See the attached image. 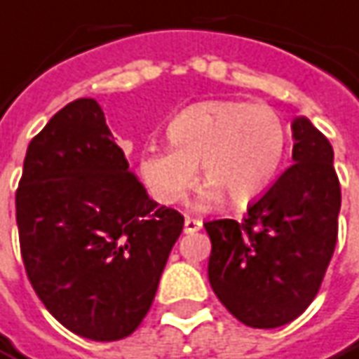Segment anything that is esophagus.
I'll use <instances>...</instances> for the list:
<instances>
[{"label":"esophagus","instance_id":"1","mask_svg":"<svg viewBox=\"0 0 359 359\" xmlns=\"http://www.w3.org/2000/svg\"><path fill=\"white\" fill-rule=\"evenodd\" d=\"M200 228H202V220H198V218H190V216L184 218V233H194V231H198Z\"/></svg>","mask_w":359,"mask_h":359}]
</instances>
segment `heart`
Masks as SVG:
<instances>
[{
	"instance_id": "1",
	"label": "heart",
	"mask_w": 359,
	"mask_h": 359,
	"mask_svg": "<svg viewBox=\"0 0 359 359\" xmlns=\"http://www.w3.org/2000/svg\"><path fill=\"white\" fill-rule=\"evenodd\" d=\"M170 149H149L139 177L161 204H179L196 182H206L200 204L224 196L231 206L262 198L281 169L287 131L267 104L206 100L182 109L167 128Z\"/></svg>"
}]
</instances>
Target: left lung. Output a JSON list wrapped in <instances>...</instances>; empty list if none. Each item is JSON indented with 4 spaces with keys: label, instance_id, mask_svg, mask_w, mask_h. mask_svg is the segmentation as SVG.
<instances>
[{
    "label": "left lung",
    "instance_id": "8db88e82",
    "mask_svg": "<svg viewBox=\"0 0 359 359\" xmlns=\"http://www.w3.org/2000/svg\"><path fill=\"white\" fill-rule=\"evenodd\" d=\"M291 128L292 165L248 216L204 224L212 241V289L251 328H277L306 311L338 240L342 194L332 145L306 118Z\"/></svg>",
    "mask_w": 359,
    "mask_h": 359
}]
</instances>
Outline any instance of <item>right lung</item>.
<instances>
[{
    "label": "right lung",
    "mask_w": 359,
    "mask_h": 359,
    "mask_svg": "<svg viewBox=\"0 0 359 359\" xmlns=\"http://www.w3.org/2000/svg\"><path fill=\"white\" fill-rule=\"evenodd\" d=\"M15 210L39 299L65 328L96 342L141 324L184 226L149 198L92 97L70 102L31 139Z\"/></svg>",
    "instance_id": "1"
}]
</instances>
